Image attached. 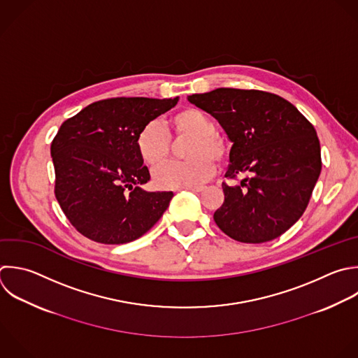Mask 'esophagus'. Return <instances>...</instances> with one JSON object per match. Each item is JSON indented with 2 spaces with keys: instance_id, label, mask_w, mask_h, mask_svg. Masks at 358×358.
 I'll use <instances>...</instances> for the list:
<instances>
[{
  "instance_id": "1",
  "label": "esophagus",
  "mask_w": 358,
  "mask_h": 358,
  "mask_svg": "<svg viewBox=\"0 0 358 358\" xmlns=\"http://www.w3.org/2000/svg\"><path fill=\"white\" fill-rule=\"evenodd\" d=\"M186 189H189V190H192L194 193H200V192L204 190V187H186Z\"/></svg>"
}]
</instances>
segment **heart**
<instances>
[{
  "label": "heart",
  "mask_w": 358,
  "mask_h": 358,
  "mask_svg": "<svg viewBox=\"0 0 358 358\" xmlns=\"http://www.w3.org/2000/svg\"><path fill=\"white\" fill-rule=\"evenodd\" d=\"M213 117L196 108H185L169 119V134L158 120L147 122L136 137L141 161L150 166L159 165L171 154V136L192 137L187 144V161H172L154 171V183L161 189L199 187L213 178L215 164L228 155L225 140L215 133Z\"/></svg>",
  "instance_id": "b5f03b06"
}]
</instances>
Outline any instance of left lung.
Here are the masks:
<instances>
[{
  "mask_svg": "<svg viewBox=\"0 0 358 358\" xmlns=\"http://www.w3.org/2000/svg\"><path fill=\"white\" fill-rule=\"evenodd\" d=\"M189 102L218 120L234 143L224 203L214 213L218 228L243 243L278 238L303 214L322 159L316 130L284 98L257 90L217 88Z\"/></svg>",
  "mask_w": 358,
  "mask_h": 358,
  "instance_id": "obj_1",
  "label": "left lung"
}]
</instances>
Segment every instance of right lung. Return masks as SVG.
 Wrapping results in <instances>:
<instances>
[{
	"instance_id": "right-lung-1",
	"label": "right lung",
	"mask_w": 358,
	"mask_h": 358,
	"mask_svg": "<svg viewBox=\"0 0 358 358\" xmlns=\"http://www.w3.org/2000/svg\"><path fill=\"white\" fill-rule=\"evenodd\" d=\"M178 101L103 99L62 124L50 147L55 194L80 234L99 243H127L162 217L173 193L140 187L150 180V172L137 152L136 137Z\"/></svg>"
}]
</instances>
